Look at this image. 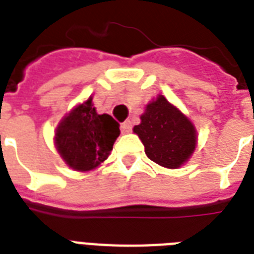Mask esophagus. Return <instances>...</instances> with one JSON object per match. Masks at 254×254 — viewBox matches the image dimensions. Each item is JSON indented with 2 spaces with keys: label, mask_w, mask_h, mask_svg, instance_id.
Wrapping results in <instances>:
<instances>
[{
  "label": "esophagus",
  "mask_w": 254,
  "mask_h": 254,
  "mask_svg": "<svg viewBox=\"0 0 254 254\" xmlns=\"http://www.w3.org/2000/svg\"><path fill=\"white\" fill-rule=\"evenodd\" d=\"M131 130V124L129 121H125V123L121 124V131H123L124 134H127L129 131Z\"/></svg>",
  "instance_id": "obj_1"
}]
</instances>
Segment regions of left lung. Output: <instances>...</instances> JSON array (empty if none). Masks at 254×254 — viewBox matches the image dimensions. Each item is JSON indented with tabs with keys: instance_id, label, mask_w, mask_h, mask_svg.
Wrapping results in <instances>:
<instances>
[{
	"instance_id": "8db88e82",
	"label": "left lung",
	"mask_w": 254,
	"mask_h": 254,
	"mask_svg": "<svg viewBox=\"0 0 254 254\" xmlns=\"http://www.w3.org/2000/svg\"><path fill=\"white\" fill-rule=\"evenodd\" d=\"M133 131L142 141L147 158L167 169L181 167L196 146L192 123L162 95L147 104Z\"/></svg>"
}]
</instances>
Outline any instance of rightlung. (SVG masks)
I'll use <instances>...</instances> for the list:
<instances>
[{
	"label": "right lung",
	"instance_id": "obj_1",
	"mask_svg": "<svg viewBox=\"0 0 254 254\" xmlns=\"http://www.w3.org/2000/svg\"><path fill=\"white\" fill-rule=\"evenodd\" d=\"M120 135V124L109 115H99L92 97L64 116L55 131V146L67 165L89 171L109 157Z\"/></svg>",
	"mask_w": 254,
	"mask_h": 254
}]
</instances>
